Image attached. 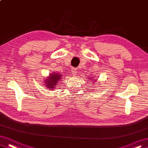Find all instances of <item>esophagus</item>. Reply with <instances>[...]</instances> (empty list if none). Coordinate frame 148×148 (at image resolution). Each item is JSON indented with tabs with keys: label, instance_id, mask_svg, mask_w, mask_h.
Masks as SVG:
<instances>
[{
	"label": "esophagus",
	"instance_id": "34e87169",
	"mask_svg": "<svg viewBox=\"0 0 148 148\" xmlns=\"http://www.w3.org/2000/svg\"><path fill=\"white\" fill-rule=\"evenodd\" d=\"M72 75H74V76H76V75L77 74V70H76V69H75V68H72Z\"/></svg>",
	"mask_w": 148,
	"mask_h": 148
}]
</instances>
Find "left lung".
Here are the masks:
<instances>
[{
  "instance_id": "obj_1",
  "label": "left lung",
  "mask_w": 148,
  "mask_h": 148,
  "mask_svg": "<svg viewBox=\"0 0 148 148\" xmlns=\"http://www.w3.org/2000/svg\"><path fill=\"white\" fill-rule=\"evenodd\" d=\"M93 77H90V78L89 77H88V80L89 81H91V80H93V82H92V83H94L95 82H97V80L95 79H93ZM95 84H97V83H95Z\"/></svg>"
}]
</instances>
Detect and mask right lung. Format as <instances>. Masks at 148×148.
I'll list each match as a JSON object with an SVG mask.
<instances>
[{"label":"right lung","mask_w":148,"mask_h":148,"mask_svg":"<svg viewBox=\"0 0 148 148\" xmlns=\"http://www.w3.org/2000/svg\"><path fill=\"white\" fill-rule=\"evenodd\" d=\"M62 75L61 73H56V72H53V73L49 74V76L46 77V79H44V84L45 86H46L47 88L49 90H54L56 89V86L58 85V83L62 79Z\"/></svg>","instance_id":"1"}]
</instances>
